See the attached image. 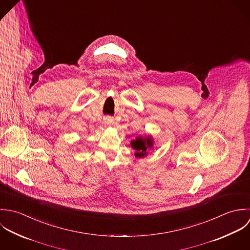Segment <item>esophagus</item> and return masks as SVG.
I'll list each match as a JSON object with an SVG mask.
<instances>
[{
  "mask_svg": "<svg viewBox=\"0 0 250 250\" xmlns=\"http://www.w3.org/2000/svg\"><path fill=\"white\" fill-rule=\"evenodd\" d=\"M104 121H105V123H106V124H111V123L113 122V120H112V118H111V117H106Z\"/></svg>",
  "mask_w": 250,
  "mask_h": 250,
  "instance_id": "1",
  "label": "esophagus"
}]
</instances>
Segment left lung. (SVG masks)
<instances>
[{
	"label": "left lung",
	"mask_w": 250,
	"mask_h": 250,
	"mask_svg": "<svg viewBox=\"0 0 250 250\" xmlns=\"http://www.w3.org/2000/svg\"><path fill=\"white\" fill-rule=\"evenodd\" d=\"M153 143L150 137L148 138H142V137H137L135 140L131 141V146L134 150H136V156L142 157L144 155H147V150L152 147Z\"/></svg>",
	"instance_id": "left-lung-1"
}]
</instances>
